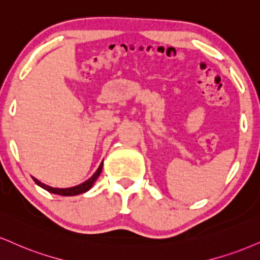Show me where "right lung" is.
Here are the masks:
<instances>
[{"label":"right lung","instance_id":"right-lung-1","mask_svg":"<svg viewBox=\"0 0 260 260\" xmlns=\"http://www.w3.org/2000/svg\"><path fill=\"white\" fill-rule=\"evenodd\" d=\"M102 168H103V162L100 164L98 170L95 171V173L93 174V176L90 177L89 179H87L86 181H84V183L80 184V185H76V186H73V187H65V189H59V187L48 186V185H46V184L41 183L40 180H37L36 178H34V177H32V179L37 184V185L42 187V189L47 190V191L52 192V193H57V195H61V196H75V195H80V193L88 191L90 187L93 186L94 181L98 179L100 173H102Z\"/></svg>","mask_w":260,"mask_h":260}]
</instances>
